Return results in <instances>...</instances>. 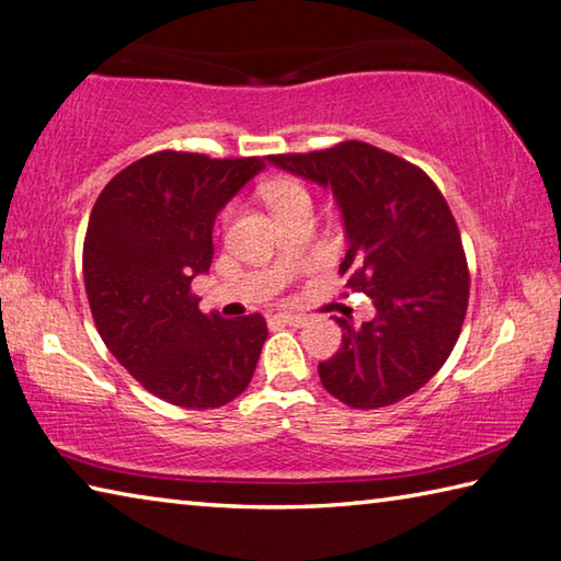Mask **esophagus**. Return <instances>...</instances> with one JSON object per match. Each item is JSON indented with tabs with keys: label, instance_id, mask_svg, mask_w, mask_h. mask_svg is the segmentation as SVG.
I'll list each match as a JSON object with an SVG mask.
<instances>
[{
	"label": "esophagus",
	"instance_id": "obj_1",
	"mask_svg": "<svg viewBox=\"0 0 561 561\" xmlns=\"http://www.w3.org/2000/svg\"><path fill=\"white\" fill-rule=\"evenodd\" d=\"M275 320H280L283 325H293V328H306L308 325L306 316H290V312H278Z\"/></svg>",
	"mask_w": 561,
	"mask_h": 561
}]
</instances>
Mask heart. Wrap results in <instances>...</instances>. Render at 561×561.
<instances>
[{"instance_id":"heart-1","label":"heart","mask_w":561,"mask_h":561,"mask_svg":"<svg viewBox=\"0 0 561 561\" xmlns=\"http://www.w3.org/2000/svg\"><path fill=\"white\" fill-rule=\"evenodd\" d=\"M263 199L268 202L271 209L278 219L288 214H296L300 209H312L310 192L296 180H275L263 186ZM231 209L224 211V221H229Z\"/></svg>"}]
</instances>
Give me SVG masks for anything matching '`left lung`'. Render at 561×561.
Listing matches in <instances>:
<instances>
[{
    "label": "left lung",
    "mask_w": 561,
    "mask_h": 561,
    "mask_svg": "<svg viewBox=\"0 0 561 561\" xmlns=\"http://www.w3.org/2000/svg\"><path fill=\"white\" fill-rule=\"evenodd\" d=\"M268 162L332 190L347 239L340 273L377 310L362 328L337 318L342 347L318 365L322 387L352 409L411 397L444 367L468 310V263L444 194L416 164L359 140Z\"/></svg>",
    "instance_id": "left-lung-1"
}]
</instances>
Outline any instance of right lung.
<instances>
[{
    "mask_svg": "<svg viewBox=\"0 0 561 561\" xmlns=\"http://www.w3.org/2000/svg\"><path fill=\"white\" fill-rule=\"evenodd\" d=\"M263 167L261 157L147 154L105 184L88 219L83 280L95 328L113 357L174 407L229 404L268 337L259 312L204 316L192 293L214 259L216 214Z\"/></svg>",
    "mask_w": 561,
    "mask_h": 561,
    "instance_id": "right-lung-1",
    "label": "right lung"
}]
</instances>
